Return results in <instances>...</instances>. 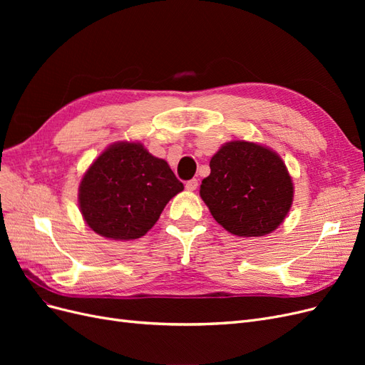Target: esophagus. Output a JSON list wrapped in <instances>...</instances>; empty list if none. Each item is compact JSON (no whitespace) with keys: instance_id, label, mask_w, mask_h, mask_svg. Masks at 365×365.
<instances>
[{"instance_id":"1","label":"esophagus","mask_w":365,"mask_h":365,"mask_svg":"<svg viewBox=\"0 0 365 365\" xmlns=\"http://www.w3.org/2000/svg\"><path fill=\"white\" fill-rule=\"evenodd\" d=\"M185 189L189 190V192H193V190H196L197 189V180H189L185 182Z\"/></svg>"}]
</instances>
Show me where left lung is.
I'll use <instances>...</instances> for the list:
<instances>
[{
	"label": "left lung",
	"instance_id": "1",
	"mask_svg": "<svg viewBox=\"0 0 365 365\" xmlns=\"http://www.w3.org/2000/svg\"><path fill=\"white\" fill-rule=\"evenodd\" d=\"M201 197L231 235H269L288 215L294 187L277 153L250 141H231L210 161Z\"/></svg>",
	"mask_w": 365,
	"mask_h": 365
}]
</instances>
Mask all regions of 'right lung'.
Masks as SVG:
<instances>
[{
	"instance_id": "1",
	"label": "right lung",
	"mask_w": 365,
	"mask_h": 365,
	"mask_svg": "<svg viewBox=\"0 0 365 365\" xmlns=\"http://www.w3.org/2000/svg\"><path fill=\"white\" fill-rule=\"evenodd\" d=\"M184 190L169 164L140 143L108 148L83 175L79 205L88 227L114 240L145 236L172 197Z\"/></svg>"
}]
</instances>
